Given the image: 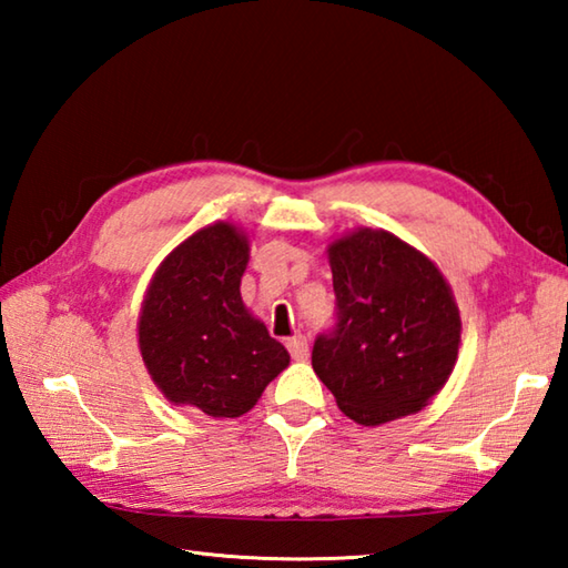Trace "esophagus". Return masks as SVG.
Masks as SVG:
<instances>
[{
    "mask_svg": "<svg viewBox=\"0 0 568 568\" xmlns=\"http://www.w3.org/2000/svg\"><path fill=\"white\" fill-rule=\"evenodd\" d=\"M287 351H291L293 361H305L307 358V338L305 335H293L291 341L285 343Z\"/></svg>",
    "mask_w": 568,
    "mask_h": 568,
    "instance_id": "esophagus-1",
    "label": "esophagus"
}]
</instances>
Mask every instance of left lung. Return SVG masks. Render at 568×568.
<instances>
[{
  "label": "left lung",
  "mask_w": 568,
  "mask_h": 568,
  "mask_svg": "<svg viewBox=\"0 0 568 568\" xmlns=\"http://www.w3.org/2000/svg\"><path fill=\"white\" fill-rule=\"evenodd\" d=\"M335 325L313 345V371L361 426L420 410L444 388L460 315L438 267L386 230L358 227L328 247Z\"/></svg>",
  "instance_id": "1"
}]
</instances>
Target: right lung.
<instances>
[{"mask_svg": "<svg viewBox=\"0 0 568 568\" xmlns=\"http://www.w3.org/2000/svg\"><path fill=\"white\" fill-rule=\"evenodd\" d=\"M247 253L243 230L215 223L172 250L152 277L138 323L140 353L175 406L237 418L291 363L240 297Z\"/></svg>", "mask_w": 568, "mask_h": 568, "instance_id": "right-lung-1", "label": "right lung"}]
</instances>
